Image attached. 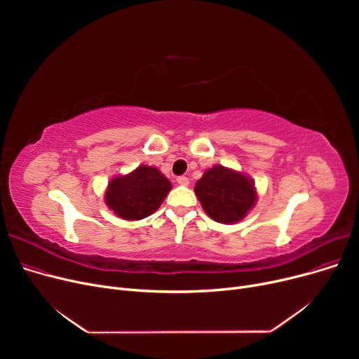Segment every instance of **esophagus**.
<instances>
[{"label": "esophagus", "instance_id": "1", "mask_svg": "<svg viewBox=\"0 0 359 359\" xmlns=\"http://www.w3.org/2000/svg\"><path fill=\"white\" fill-rule=\"evenodd\" d=\"M177 183H179L180 186H187V184H189V179H187L186 176H179V177H177Z\"/></svg>", "mask_w": 359, "mask_h": 359}]
</instances>
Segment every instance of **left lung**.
<instances>
[{
  "label": "left lung",
  "instance_id": "8db88e82",
  "mask_svg": "<svg viewBox=\"0 0 359 359\" xmlns=\"http://www.w3.org/2000/svg\"><path fill=\"white\" fill-rule=\"evenodd\" d=\"M195 194L205 212L222 224L241 221L256 202L253 180L224 165L205 172L196 182Z\"/></svg>",
  "mask_w": 359,
  "mask_h": 359
}]
</instances>
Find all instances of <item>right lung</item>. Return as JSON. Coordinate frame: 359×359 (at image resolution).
<instances>
[{"instance_id":"1","label":"right lung","mask_w":359,"mask_h":359,"mask_svg":"<svg viewBox=\"0 0 359 359\" xmlns=\"http://www.w3.org/2000/svg\"><path fill=\"white\" fill-rule=\"evenodd\" d=\"M170 189L172 183L158 168L140 165L129 175L111 179L104 201L118 217L137 221L154 214Z\"/></svg>"}]
</instances>
